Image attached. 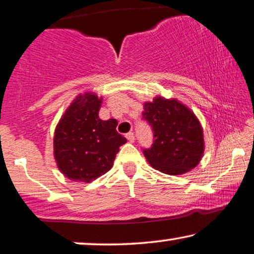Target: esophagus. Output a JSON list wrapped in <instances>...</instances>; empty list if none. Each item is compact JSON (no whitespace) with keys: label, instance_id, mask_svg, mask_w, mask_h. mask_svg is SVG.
Returning a JSON list of instances; mask_svg holds the SVG:
<instances>
[{"label":"esophagus","instance_id":"obj_1","mask_svg":"<svg viewBox=\"0 0 254 254\" xmlns=\"http://www.w3.org/2000/svg\"><path fill=\"white\" fill-rule=\"evenodd\" d=\"M126 137H127L128 141L131 142V143H133V142L135 141V134H134V133H128V134H126Z\"/></svg>","mask_w":254,"mask_h":254}]
</instances>
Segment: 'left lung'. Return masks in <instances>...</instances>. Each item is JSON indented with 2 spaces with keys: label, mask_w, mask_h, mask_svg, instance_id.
Masks as SVG:
<instances>
[{
  "label": "left lung",
  "mask_w": 254,
  "mask_h": 254,
  "mask_svg": "<svg viewBox=\"0 0 254 254\" xmlns=\"http://www.w3.org/2000/svg\"><path fill=\"white\" fill-rule=\"evenodd\" d=\"M143 119L151 125L153 144L143 153L154 170L181 175L197 166L205 150L203 128L194 113L175 98L145 102Z\"/></svg>",
  "instance_id": "left-lung-1"
}]
</instances>
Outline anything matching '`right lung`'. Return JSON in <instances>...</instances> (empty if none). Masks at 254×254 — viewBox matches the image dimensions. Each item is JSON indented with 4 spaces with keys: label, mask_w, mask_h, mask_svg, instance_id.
<instances>
[{
    "label": "right lung",
    "mask_w": 254,
    "mask_h": 254,
    "mask_svg": "<svg viewBox=\"0 0 254 254\" xmlns=\"http://www.w3.org/2000/svg\"><path fill=\"white\" fill-rule=\"evenodd\" d=\"M102 100L94 93L78 95L55 129V160L72 181L89 183L105 174L127 142L116 129L118 121L100 119Z\"/></svg>",
    "instance_id": "obj_1"
}]
</instances>
